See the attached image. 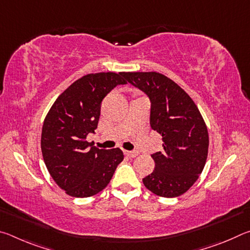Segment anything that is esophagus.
I'll use <instances>...</instances> for the list:
<instances>
[{
	"label": "esophagus",
	"mask_w": 250,
	"mask_h": 250,
	"mask_svg": "<svg viewBox=\"0 0 250 250\" xmlns=\"http://www.w3.org/2000/svg\"><path fill=\"white\" fill-rule=\"evenodd\" d=\"M125 154L126 155V156H129V158H135V156H137L139 153L137 151H125Z\"/></svg>",
	"instance_id": "34e87169"
}]
</instances>
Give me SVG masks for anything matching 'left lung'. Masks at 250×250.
<instances>
[{
    "label": "left lung",
    "instance_id": "obj_1",
    "mask_svg": "<svg viewBox=\"0 0 250 250\" xmlns=\"http://www.w3.org/2000/svg\"><path fill=\"white\" fill-rule=\"evenodd\" d=\"M122 76L149 97L150 125L163 140V150L151 155L155 167L143 184L155 195L180 196L195 183L208 153V132L200 110L179 84L162 74Z\"/></svg>",
    "mask_w": 250,
    "mask_h": 250
}]
</instances>
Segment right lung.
I'll use <instances>...</instances> for the list:
<instances>
[{
  "label": "right lung",
  "instance_id": "right-lung-1",
  "mask_svg": "<svg viewBox=\"0 0 250 250\" xmlns=\"http://www.w3.org/2000/svg\"><path fill=\"white\" fill-rule=\"evenodd\" d=\"M124 73L88 74L71 83L55 101L42 129L41 147L50 176L70 196L96 195L109 184L124 160L119 147L98 149L86 141L95 133L101 101Z\"/></svg>",
  "mask_w": 250,
  "mask_h": 250
}]
</instances>
